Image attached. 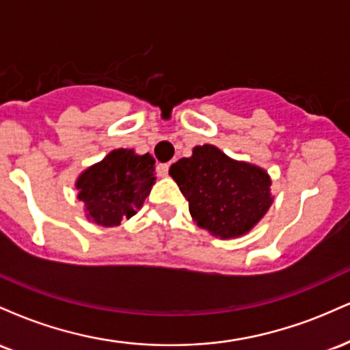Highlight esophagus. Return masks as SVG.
Returning a JSON list of instances; mask_svg holds the SVG:
<instances>
[{
    "label": "esophagus",
    "mask_w": 350,
    "mask_h": 350,
    "mask_svg": "<svg viewBox=\"0 0 350 350\" xmlns=\"http://www.w3.org/2000/svg\"><path fill=\"white\" fill-rule=\"evenodd\" d=\"M156 172H158V176H161V178H166L167 172H170V164L159 163L158 166H156Z\"/></svg>",
    "instance_id": "obj_1"
}]
</instances>
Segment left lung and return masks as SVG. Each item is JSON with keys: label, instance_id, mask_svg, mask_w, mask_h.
I'll return each mask as SVG.
<instances>
[{"label": "left lung", "instance_id": "8db88e82", "mask_svg": "<svg viewBox=\"0 0 350 350\" xmlns=\"http://www.w3.org/2000/svg\"><path fill=\"white\" fill-rule=\"evenodd\" d=\"M170 174L198 226L222 239L247 234L271 204L270 176L212 144L196 146L191 158L172 164Z\"/></svg>", "mask_w": 350, "mask_h": 350}]
</instances>
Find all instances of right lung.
I'll use <instances>...</instances> for the list:
<instances>
[{
	"mask_svg": "<svg viewBox=\"0 0 350 350\" xmlns=\"http://www.w3.org/2000/svg\"><path fill=\"white\" fill-rule=\"evenodd\" d=\"M152 166L150 152L138 156L133 150L120 148L88 167L75 184L88 219L98 226L115 227L133 217L154 184Z\"/></svg>",
	"mask_w": 350,
	"mask_h": 350,
	"instance_id": "right-lung-1",
	"label": "right lung"
}]
</instances>
